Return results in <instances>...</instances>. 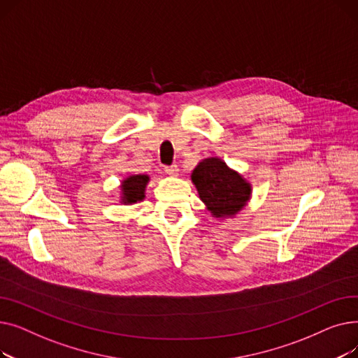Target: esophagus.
I'll use <instances>...</instances> for the list:
<instances>
[{"mask_svg": "<svg viewBox=\"0 0 358 358\" xmlns=\"http://www.w3.org/2000/svg\"><path fill=\"white\" fill-rule=\"evenodd\" d=\"M178 166L177 165H171V166H165V173L168 174V176H173V177H177V174H178Z\"/></svg>", "mask_w": 358, "mask_h": 358, "instance_id": "34e87169", "label": "esophagus"}]
</instances>
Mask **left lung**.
I'll return each instance as SVG.
<instances>
[{
  "label": "left lung",
  "mask_w": 358,
  "mask_h": 358,
  "mask_svg": "<svg viewBox=\"0 0 358 358\" xmlns=\"http://www.w3.org/2000/svg\"><path fill=\"white\" fill-rule=\"evenodd\" d=\"M192 181L206 209L217 220L235 217L251 200V182L219 157L201 159Z\"/></svg>",
  "instance_id": "1"
}]
</instances>
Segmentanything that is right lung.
<instances>
[{
  "instance_id": "right-lung-1",
  "label": "right lung",
  "mask_w": 358,
  "mask_h": 358,
  "mask_svg": "<svg viewBox=\"0 0 358 358\" xmlns=\"http://www.w3.org/2000/svg\"><path fill=\"white\" fill-rule=\"evenodd\" d=\"M150 177L148 174H130L124 177L119 185V203L124 206L135 204L145 199V190Z\"/></svg>"
}]
</instances>
